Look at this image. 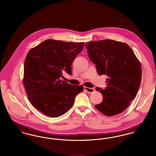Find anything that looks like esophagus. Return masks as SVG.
I'll return each mask as SVG.
<instances>
[{
	"mask_svg": "<svg viewBox=\"0 0 156 156\" xmlns=\"http://www.w3.org/2000/svg\"><path fill=\"white\" fill-rule=\"evenodd\" d=\"M84 90H86L88 93H93L95 91L94 88H89V87H84Z\"/></svg>",
	"mask_w": 156,
	"mask_h": 156,
	"instance_id": "esophagus-1",
	"label": "esophagus"
}]
</instances>
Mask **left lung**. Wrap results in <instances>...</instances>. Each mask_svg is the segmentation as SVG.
Segmentation results:
<instances>
[{
    "mask_svg": "<svg viewBox=\"0 0 156 156\" xmlns=\"http://www.w3.org/2000/svg\"><path fill=\"white\" fill-rule=\"evenodd\" d=\"M88 55L100 75H106L107 87L95 88L103 96L96 109L108 116L126 108L137 94L142 79V67L132 49L125 43L111 40L86 44Z\"/></svg>",
    "mask_w": 156,
    "mask_h": 156,
    "instance_id": "8db88e82",
    "label": "left lung"
}]
</instances>
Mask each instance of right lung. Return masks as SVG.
<instances>
[{
	"mask_svg": "<svg viewBox=\"0 0 156 156\" xmlns=\"http://www.w3.org/2000/svg\"><path fill=\"white\" fill-rule=\"evenodd\" d=\"M84 45V42L47 40L27 54L23 84L29 101L43 114L51 118L63 115L83 91L82 85L70 84L60 77L64 71L72 74V63Z\"/></svg>",
	"mask_w": 156,
	"mask_h": 156,
	"instance_id": "obj_1",
	"label": "right lung"
}]
</instances>
